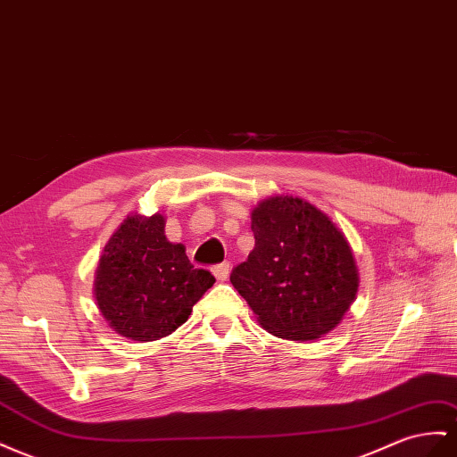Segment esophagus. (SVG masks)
Segmentation results:
<instances>
[{
	"mask_svg": "<svg viewBox=\"0 0 457 457\" xmlns=\"http://www.w3.org/2000/svg\"><path fill=\"white\" fill-rule=\"evenodd\" d=\"M228 263H220V265H217V267H213V275H215V278L219 280V282H225L227 278H228Z\"/></svg>",
	"mask_w": 457,
	"mask_h": 457,
	"instance_id": "1",
	"label": "esophagus"
}]
</instances>
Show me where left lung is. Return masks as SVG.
Wrapping results in <instances>:
<instances>
[{
    "label": "left lung",
    "mask_w": 457,
    "mask_h": 457,
    "mask_svg": "<svg viewBox=\"0 0 457 457\" xmlns=\"http://www.w3.org/2000/svg\"><path fill=\"white\" fill-rule=\"evenodd\" d=\"M255 245L230 282L270 335L317 340L338 327L360 288L353 250L325 212L295 195L252 209Z\"/></svg>",
    "instance_id": "obj_1"
}]
</instances>
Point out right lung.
Wrapping results in <instances>:
<instances>
[{
    "mask_svg": "<svg viewBox=\"0 0 457 457\" xmlns=\"http://www.w3.org/2000/svg\"><path fill=\"white\" fill-rule=\"evenodd\" d=\"M213 282L209 270L194 269L184 244L167 240L165 215L130 213L102 252L94 298L119 337L154 342L187 323Z\"/></svg>",
    "mask_w": 457,
    "mask_h": 457,
    "instance_id": "right-lung-1",
    "label": "right lung"
}]
</instances>
